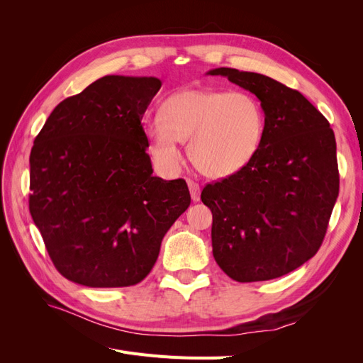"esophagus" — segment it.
<instances>
[{"instance_id": "esophagus-1", "label": "esophagus", "mask_w": 363, "mask_h": 363, "mask_svg": "<svg viewBox=\"0 0 363 363\" xmlns=\"http://www.w3.org/2000/svg\"><path fill=\"white\" fill-rule=\"evenodd\" d=\"M188 186H189V191H191V196H192V201H200V184L188 179Z\"/></svg>"}]
</instances>
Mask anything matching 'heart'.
Instances as JSON below:
<instances>
[{"instance_id": "heart-1", "label": "heart", "mask_w": 363, "mask_h": 363, "mask_svg": "<svg viewBox=\"0 0 363 363\" xmlns=\"http://www.w3.org/2000/svg\"><path fill=\"white\" fill-rule=\"evenodd\" d=\"M150 155L164 172H177L189 140V156L203 174L230 177L247 168L262 148L267 115L247 91L191 89L171 95L145 124Z\"/></svg>"}]
</instances>
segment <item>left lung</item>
I'll use <instances>...</instances> for the list:
<instances>
[{"label":"left lung","instance_id":"obj_1","mask_svg":"<svg viewBox=\"0 0 363 363\" xmlns=\"http://www.w3.org/2000/svg\"><path fill=\"white\" fill-rule=\"evenodd\" d=\"M207 74L255 94L267 115L255 160L201 192L213 216V257L240 283L281 277L324 240L339 194L335 133L306 96L267 75L233 68Z\"/></svg>","mask_w":363,"mask_h":363}]
</instances>
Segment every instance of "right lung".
Instances as JSON below:
<instances>
[{"mask_svg":"<svg viewBox=\"0 0 363 363\" xmlns=\"http://www.w3.org/2000/svg\"><path fill=\"white\" fill-rule=\"evenodd\" d=\"M156 77L106 75L48 116L30 155V213L54 267L89 288L144 280L191 204L183 179L152 175L140 121Z\"/></svg>","mask_w":363,"mask_h":363,"instance_id":"add662e5","label":"right lung"}]
</instances>
